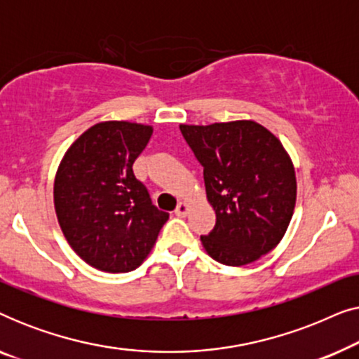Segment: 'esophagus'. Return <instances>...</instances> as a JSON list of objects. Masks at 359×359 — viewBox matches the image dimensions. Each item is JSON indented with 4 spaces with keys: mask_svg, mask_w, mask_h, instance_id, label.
<instances>
[{
    "mask_svg": "<svg viewBox=\"0 0 359 359\" xmlns=\"http://www.w3.org/2000/svg\"><path fill=\"white\" fill-rule=\"evenodd\" d=\"M189 212V204L188 203H183V201H181V203L178 204V208H176V210H175V214L178 215V217H184L186 214Z\"/></svg>",
    "mask_w": 359,
    "mask_h": 359,
    "instance_id": "esophagus-1",
    "label": "esophagus"
}]
</instances>
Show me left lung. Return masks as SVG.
Segmentation results:
<instances>
[{"mask_svg": "<svg viewBox=\"0 0 359 359\" xmlns=\"http://www.w3.org/2000/svg\"><path fill=\"white\" fill-rule=\"evenodd\" d=\"M204 168L215 225L201 242L210 258L243 266L271 252L286 233L296 205L291 156L255 121L180 126Z\"/></svg>", "mask_w": 359, "mask_h": 359, "instance_id": "8db88e82", "label": "left lung"}]
</instances>
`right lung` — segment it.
I'll use <instances>...</instances> for the list:
<instances>
[{
  "label": "right lung",
  "instance_id": "add662e5",
  "mask_svg": "<svg viewBox=\"0 0 359 359\" xmlns=\"http://www.w3.org/2000/svg\"><path fill=\"white\" fill-rule=\"evenodd\" d=\"M151 132L137 122H100L73 142L58 165V224L73 252L101 271L139 268L170 217L151 204L132 170Z\"/></svg>",
  "mask_w": 359,
  "mask_h": 359
}]
</instances>
